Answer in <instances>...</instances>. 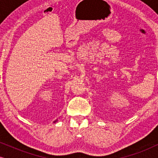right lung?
Returning a JSON list of instances; mask_svg holds the SVG:
<instances>
[{
    "instance_id": "add662e5",
    "label": "right lung",
    "mask_w": 158,
    "mask_h": 158,
    "mask_svg": "<svg viewBox=\"0 0 158 158\" xmlns=\"http://www.w3.org/2000/svg\"><path fill=\"white\" fill-rule=\"evenodd\" d=\"M57 122V121H55V122Z\"/></svg>"
}]
</instances>
